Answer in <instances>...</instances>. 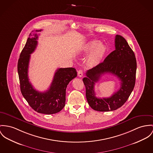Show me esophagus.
Returning <instances> with one entry per match:
<instances>
[{
    "mask_svg": "<svg viewBox=\"0 0 153 153\" xmlns=\"http://www.w3.org/2000/svg\"><path fill=\"white\" fill-rule=\"evenodd\" d=\"M77 74L79 77H82L83 76V71L82 70H79L78 71V73H77Z\"/></svg>",
    "mask_w": 153,
    "mask_h": 153,
    "instance_id": "34e87169",
    "label": "esophagus"
}]
</instances>
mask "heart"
Segmentation results:
<instances>
[{
	"label": "heart",
	"instance_id": "obj_1",
	"mask_svg": "<svg viewBox=\"0 0 153 153\" xmlns=\"http://www.w3.org/2000/svg\"><path fill=\"white\" fill-rule=\"evenodd\" d=\"M106 50L105 47L100 44L97 41H91L85 44L82 48V52L84 54H88L93 51L88 60V64L91 66L97 65L101 61L105 53Z\"/></svg>",
	"mask_w": 153,
	"mask_h": 153
}]
</instances>
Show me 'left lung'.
<instances>
[{
	"instance_id": "left-lung-1",
	"label": "left lung",
	"mask_w": 153,
	"mask_h": 153,
	"mask_svg": "<svg viewBox=\"0 0 153 153\" xmlns=\"http://www.w3.org/2000/svg\"><path fill=\"white\" fill-rule=\"evenodd\" d=\"M115 45V50L109 54L104 62L87 71V76L82 79L87 102L91 108L97 111H114L121 107L128 100L135 85L137 63L134 52L121 35H116ZM106 73L118 77L121 81L120 88L110 97L97 98L94 91V83Z\"/></svg>"
}]
</instances>
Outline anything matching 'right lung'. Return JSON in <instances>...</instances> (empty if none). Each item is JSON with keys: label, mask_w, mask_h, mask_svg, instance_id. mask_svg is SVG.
<instances>
[{"label": "right lung", "mask_w": 153, "mask_h": 153, "mask_svg": "<svg viewBox=\"0 0 153 153\" xmlns=\"http://www.w3.org/2000/svg\"><path fill=\"white\" fill-rule=\"evenodd\" d=\"M41 31L39 30L35 31ZM38 38L36 33L33 35L30 34L20 53L17 64L20 90L24 98L36 112L48 115L53 114L59 112L65 105L67 85L77 76V71L73 68H59L55 71L52 82L47 91H36L29 82L28 70L30 55L36 48Z\"/></svg>", "instance_id": "add662e5"}]
</instances>
